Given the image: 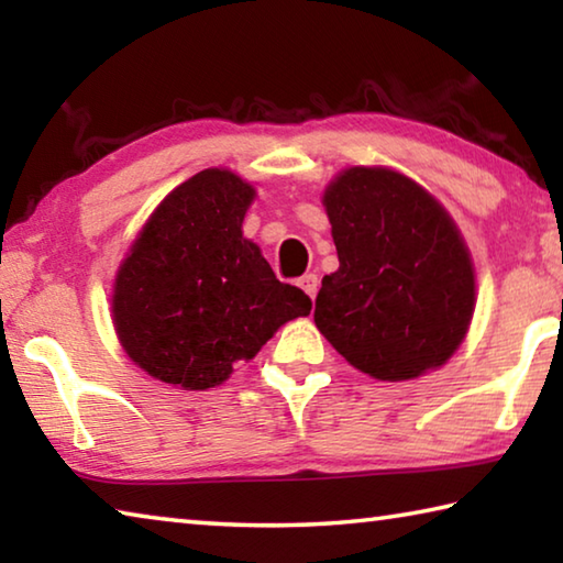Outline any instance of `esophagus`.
<instances>
[{"mask_svg":"<svg viewBox=\"0 0 563 563\" xmlns=\"http://www.w3.org/2000/svg\"><path fill=\"white\" fill-rule=\"evenodd\" d=\"M298 285L300 288L310 295L312 300H316V295H318V290H320V280H318V275L316 273H305L302 278L298 280Z\"/></svg>","mask_w":563,"mask_h":563,"instance_id":"esophagus-1","label":"esophagus"}]
</instances>
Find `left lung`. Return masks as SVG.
Returning <instances> with one entry per match:
<instances>
[{
	"mask_svg": "<svg viewBox=\"0 0 563 563\" xmlns=\"http://www.w3.org/2000/svg\"><path fill=\"white\" fill-rule=\"evenodd\" d=\"M322 203L340 268L322 278L318 330L375 379L442 367L474 316V265L450 213L383 166L342 170Z\"/></svg>",
	"mask_w": 563,
	"mask_h": 563,
	"instance_id": "8db88e82",
	"label": "left lung"
}]
</instances>
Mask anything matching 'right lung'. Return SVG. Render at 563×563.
Segmentation results:
<instances>
[{"mask_svg":"<svg viewBox=\"0 0 563 563\" xmlns=\"http://www.w3.org/2000/svg\"><path fill=\"white\" fill-rule=\"evenodd\" d=\"M255 188L206 168L170 190L117 273L111 312L121 347L161 383L208 389L238 360H253L280 325L312 302L275 278L243 238Z\"/></svg>","mask_w":563,"mask_h":563,"instance_id":"add662e5","label":"right lung"}]
</instances>
